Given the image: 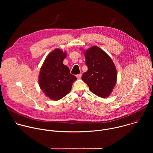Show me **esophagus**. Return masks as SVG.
Wrapping results in <instances>:
<instances>
[{"instance_id": "obj_1", "label": "esophagus", "mask_w": 153, "mask_h": 153, "mask_svg": "<svg viewBox=\"0 0 153 153\" xmlns=\"http://www.w3.org/2000/svg\"><path fill=\"white\" fill-rule=\"evenodd\" d=\"M76 77H77V78L78 79H80L81 78V77H82V74H79L76 75Z\"/></svg>"}]
</instances>
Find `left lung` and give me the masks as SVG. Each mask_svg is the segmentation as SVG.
Wrapping results in <instances>:
<instances>
[{
    "label": "left lung",
    "mask_w": 153,
    "mask_h": 153,
    "mask_svg": "<svg viewBox=\"0 0 153 153\" xmlns=\"http://www.w3.org/2000/svg\"><path fill=\"white\" fill-rule=\"evenodd\" d=\"M88 71L82 76V80L96 96L105 98L110 96L117 80L115 65L104 51L93 46L84 52Z\"/></svg>",
    "instance_id": "left-lung-1"
}]
</instances>
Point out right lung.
Listing matches in <instances>:
<instances>
[{"label":"right lung","instance_id":"right-lung-1","mask_svg":"<svg viewBox=\"0 0 153 153\" xmlns=\"http://www.w3.org/2000/svg\"><path fill=\"white\" fill-rule=\"evenodd\" d=\"M67 53L56 49L47 57L40 69L39 83L40 89L50 99L57 100L68 94L77 79L63 63Z\"/></svg>","mask_w":153,"mask_h":153}]
</instances>
